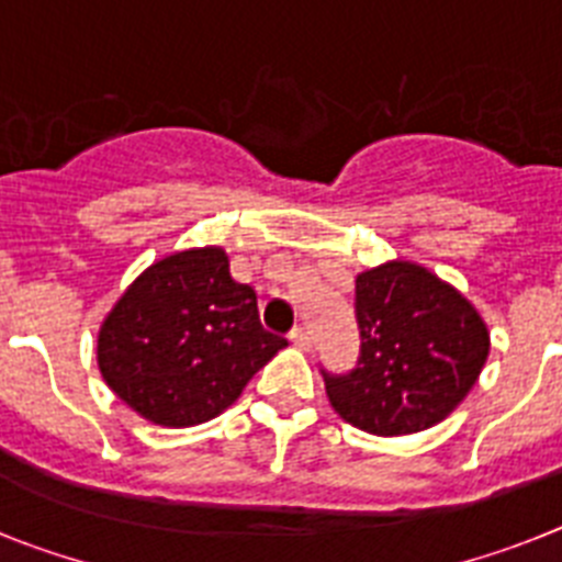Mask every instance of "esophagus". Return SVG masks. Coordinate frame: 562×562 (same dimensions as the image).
<instances>
[{
	"mask_svg": "<svg viewBox=\"0 0 562 562\" xmlns=\"http://www.w3.org/2000/svg\"><path fill=\"white\" fill-rule=\"evenodd\" d=\"M291 341H294V348H300V350L314 348V336H311V330H305V328L291 330Z\"/></svg>",
	"mask_w": 562,
	"mask_h": 562,
	"instance_id": "1",
	"label": "esophagus"
}]
</instances>
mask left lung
Returning <instances> with one entry per match:
<instances>
[{
    "mask_svg": "<svg viewBox=\"0 0 562 562\" xmlns=\"http://www.w3.org/2000/svg\"><path fill=\"white\" fill-rule=\"evenodd\" d=\"M362 353L325 375L330 407L373 436H407L443 422L490 356V330L467 296L432 271L390 260L356 277Z\"/></svg>",
    "mask_w": 562,
    "mask_h": 562,
    "instance_id": "1",
    "label": "left lung"
}]
</instances>
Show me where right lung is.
<instances>
[{
    "mask_svg": "<svg viewBox=\"0 0 562 562\" xmlns=\"http://www.w3.org/2000/svg\"><path fill=\"white\" fill-rule=\"evenodd\" d=\"M288 341L268 334L251 285L217 246L153 262L99 330V370L124 404L160 427L221 416Z\"/></svg>",
    "mask_w": 562,
    "mask_h": 562,
    "instance_id": "right-lung-1",
    "label": "right lung"
}]
</instances>
